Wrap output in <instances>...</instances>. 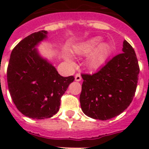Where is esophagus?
<instances>
[{"label":"esophagus","mask_w":149,"mask_h":149,"mask_svg":"<svg viewBox=\"0 0 149 149\" xmlns=\"http://www.w3.org/2000/svg\"><path fill=\"white\" fill-rule=\"evenodd\" d=\"M75 81H81V76L80 74H75Z\"/></svg>","instance_id":"34e87169"}]
</instances>
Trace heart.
<instances>
[{
  "instance_id": "obj_1",
  "label": "heart",
  "mask_w": 149,
  "mask_h": 149,
  "mask_svg": "<svg viewBox=\"0 0 149 149\" xmlns=\"http://www.w3.org/2000/svg\"><path fill=\"white\" fill-rule=\"evenodd\" d=\"M102 39L94 36L82 41L72 47L71 52L74 55L86 56L89 54L86 60V65L91 69H97L102 65L110 56L111 47L107 42H101ZM65 58L68 63H73V59L68 53L65 54Z\"/></svg>"
}]
</instances>
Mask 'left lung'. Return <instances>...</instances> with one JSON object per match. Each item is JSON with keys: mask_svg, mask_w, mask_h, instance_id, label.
Here are the masks:
<instances>
[{"mask_svg": "<svg viewBox=\"0 0 149 149\" xmlns=\"http://www.w3.org/2000/svg\"><path fill=\"white\" fill-rule=\"evenodd\" d=\"M139 67L132 46L125 40L122 53L84 79L80 102L83 112L94 119L107 120L119 115L132 101Z\"/></svg>", "mask_w": 149, "mask_h": 149, "instance_id": "8db88e82", "label": "left lung"}]
</instances>
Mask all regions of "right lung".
Masks as SVG:
<instances>
[{
  "instance_id": "add662e5",
  "label": "right lung",
  "mask_w": 149,
  "mask_h": 149,
  "mask_svg": "<svg viewBox=\"0 0 149 149\" xmlns=\"http://www.w3.org/2000/svg\"><path fill=\"white\" fill-rule=\"evenodd\" d=\"M41 30L22 39L12 51L7 68L10 95L19 111L33 119L51 118L60 110V98L74 80L63 77L39 54L37 46L47 39Z\"/></svg>"
}]
</instances>
